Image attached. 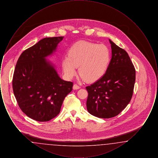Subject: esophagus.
<instances>
[{"instance_id": "esophagus-1", "label": "esophagus", "mask_w": 158, "mask_h": 158, "mask_svg": "<svg viewBox=\"0 0 158 158\" xmlns=\"http://www.w3.org/2000/svg\"><path fill=\"white\" fill-rule=\"evenodd\" d=\"M73 89L76 90V89H80V88H81V86H79V85H77V84H75V85H73Z\"/></svg>"}]
</instances>
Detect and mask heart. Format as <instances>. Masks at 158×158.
I'll use <instances>...</instances> for the list:
<instances>
[{
  "instance_id": "obj_1",
  "label": "heart",
  "mask_w": 158,
  "mask_h": 158,
  "mask_svg": "<svg viewBox=\"0 0 158 158\" xmlns=\"http://www.w3.org/2000/svg\"><path fill=\"white\" fill-rule=\"evenodd\" d=\"M111 60L109 48L103 44L81 41L69 50L62 61L63 70L69 78L76 75V68L82 80L95 82L104 75Z\"/></svg>"
}]
</instances>
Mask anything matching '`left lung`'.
Returning a JSON list of instances; mask_svg holds the SVG:
<instances>
[{
    "instance_id": "left-lung-1",
    "label": "left lung",
    "mask_w": 158,
    "mask_h": 158,
    "mask_svg": "<svg viewBox=\"0 0 158 158\" xmlns=\"http://www.w3.org/2000/svg\"><path fill=\"white\" fill-rule=\"evenodd\" d=\"M112 57L104 75L86 87L88 111L101 118L114 117L127 106L133 93L135 70L127 53L111 40Z\"/></svg>"
}]
</instances>
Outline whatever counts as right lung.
Instances as JSON below:
<instances>
[{
  "label": "right lung",
  "instance_id": "add662e5",
  "mask_svg": "<svg viewBox=\"0 0 158 158\" xmlns=\"http://www.w3.org/2000/svg\"><path fill=\"white\" fill-rule=\"evenodd\" d=\"M64 37L44 38L25 50L17 61L13 91L21 110L37 121H48L60 111L73 82L61 79L46 58L56 51Z\"/></svg>",
  "mask_w": 158,
  "mask_h": 158
}]
</instances>
